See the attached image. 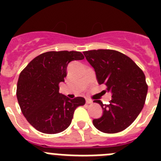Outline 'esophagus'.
<instances>
[{
	"mask_svg": "<svg viewBox=\"0 0 161 161\" xmlns=\"http://www.w3.org/2000/svg\"><path fill=\"white\" fill-rule=\"evenodd\" d=\"M86 103H87V104L93 103V101L90 100V99H89V98H86Z\"/></svg>",
	"mask_w": 161,
	"mask_h": 161,
	"instance_id": "34e87169",
	"label": "esophagus"
}]
</instances>
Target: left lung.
I'll return each instance as SVG.
<instances>
[{"mask_svg":"<svg viewBox=\"0 0 161 161\" xmlns=\"http://www.w3.org/2000/svg\"><path fill=\"white\" fill-rule=\"evenodd\" d=\"M83 53L94 68L98 84L106 85L112 93L108 105L94 101L101 105L103 114L93 119V125L104 133L125 130L144 106L147 93L144 73L130 58L114 50H91Z\"/></svg>","mask_w":161,"mask_h":161,"instance_id":"8db88e82","label":"left lung"}]
</instances>
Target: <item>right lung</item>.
Returning a JSON list of instances; mask_svg holds the SVG:
<instances>
[{
    "mask_svg": "<svg viewBox=\"0 0 161 161\" xmlns=\"http://www.w3.org/2000/svg\"><path fill=\"white\" fill-rule=\"evenodd\" d=\"M81 52H47L30 62L19 75L17 98L22 114L37 130L45 134L64 131L72 123L75 109L84 106V97L69 99L59 93L67 67L84 59Z\"/></svg>",
    "mask_w": 161,
    "mask_h": 161,
    "instance_id": "right-lung-1",
    "label": "right lung"
}]
</instances>
